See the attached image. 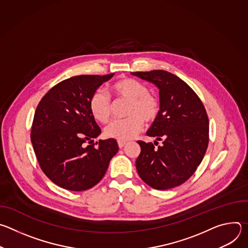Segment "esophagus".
Segmentation results:
<instances>
[{"label":"esophagus","mask_w":248,"mask_h":248,"mask_svg":"<svg viewBox=\"0 0 248 248\" xmlns=\"http://www.w3.org/2000/svg\"><path fill=\"white\" fill-rule=\"evenodd\" d=\"M125 144H126V142H124V141H119V142H118V145H119L120 148H123Z\"/></svg>","instance_id":"esophagus-1"}]
</instances>
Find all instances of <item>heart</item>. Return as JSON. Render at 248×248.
<instances>
[{
  "mask_svg": "<svg viewBox=\"0 0 248 248\" xmlns=\"http://www.w3.org/2000/svg\"><path fill=\"white\" fill-rule=\"evenodd\" d=\"M116 100L128 101L126 119L116 120L105 128V134L119 141H127L136 136L145 123H153L160 114V101L149 92L147 85L134 78H122L112 84ZM89 109L93 118L107 124L112 116L113 105L110 98L101 91H95L89 99Z\"/></svg>",
  "mask_w": 248,
  "mask_h": 248,
  "instance_id": "b5f03b06",
  "label": "heart"
}]
</instances>
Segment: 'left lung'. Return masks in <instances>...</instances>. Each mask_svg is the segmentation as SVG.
<instances>
[{"mask_svg":"<svg viewBox=\"0 0 248 248\" xmlns=\"http://www.w3.org/2000/svg\"><path fill=\"white\" fill-rule=\"evenodd\" d=\"M159 88L160 114L146 134L157 141H138L136 170L145 184L166 190L186 183L203 160L209 142V120L204 105L183 79L166 70L131 73ZM157 147L156 148L155 146Z\"/></svg>","mask_w":248,"mask_h":248,"instance_id":"left-lung-1","label":"left lung"}]
</instances>
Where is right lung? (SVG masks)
Masks as SVG:
<instances>
[{
    "label": "right lung",
    "mask_w": 248,
    "mask_h": 248,
    "mask_svg": "<svg viewBox=\"0 0 248 248\" xmlns=\"http://www.w3.org/2000/svg\"><path fill=\"white\" fill-rule=\"evenodd\" d=\"M113 76L64 79L44 95L35 111L30 134L35 155L43 172L64 189L83 191L96 186L119 150L115 139L93 143L101 128L89 109L91 95Z\"/></svg>",
    "instance_id": "1"
}]
</instances>
